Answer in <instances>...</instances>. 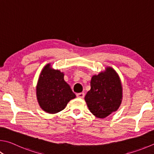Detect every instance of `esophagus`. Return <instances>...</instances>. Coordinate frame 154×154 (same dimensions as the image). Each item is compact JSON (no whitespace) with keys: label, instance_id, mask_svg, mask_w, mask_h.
<instances>
[{"label":"esophagus","instance_id":"obj_1","mask_svg":"<svg viewBox=\"0 0 154 154\" xmlns=\"http://www.w3.org/2000/svg\"><path fill=\"white\" fill-rule=\"evenodd\" d=\"M85 96V94L83 93V92H82V93H79V94H77V97H79V98H83Z\"/></svg>","mask_w":154,"mask_h":154}]
</instances>
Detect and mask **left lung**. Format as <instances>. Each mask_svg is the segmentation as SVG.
Wrapping results in <instances>:
<instances>
[{
    "label": "left lung",
    "mask_w": 154,
    "mask_h": 154,
    "mask_svg": "<svg viewBox=\"0 0 154 154\" xmlns=\"http://www.w3.org/2000/svg\"><path fill=\"white\" fill-rule=\"evenodd\" d=\"M91 89L85 97L89 111L97 118L104 119L117 110L122 101V85L119 77L112 68L94 75Z\"/></svg>",
    "instance_id": "8db88e82"
}]
</instances>
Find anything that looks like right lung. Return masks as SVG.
Instances as JSON below:
<instances>
[{
    "instance_id": "obj_1",
    "label": "right lung",
    "mask_w": 154,
    "mask_h": 154,
    "mask_svg": "<svg viewBox=\"0 0 154 154\" xmlns=\"http://www.w3.org/2000/svg\"><path fill=\"white\" fill-rule=\"evenodd\" d=\"M36 94L39 104L50 114L65 109L68 102L76 96L64 80V73L52 69L50 64L44 66L39 77Z\"/></svg>"
}]
</instances>
